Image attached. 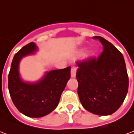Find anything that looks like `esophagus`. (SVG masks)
Here are the masks:
<instances>
[{"label": "esophagus", "instance_id": "34e87169", "mask_svg": "<svg viewBox=\"0 0 134 134\" xmlns=\"http://www.w3.org/2000/svg\"><path fill=\"white\" fill-rule=\"evenodd\" d=\"M76 70L77 68L76 67H72L71 70V77L74 78L76 77Z\"/></svg>", "mask_w": 134, "mask_h": 134}]
</instances>
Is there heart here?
I'll use <instances>...</instances> for the list:
<instances>
[{
    "instance_id": "1",
    "label": "heart",
    "mask_w": 134,
    "mask_h": 134,
    "mask_svg": "<svg viewBox=\"0 0 134 134\" xmlns=\"http://www.w3.org/2000/svg\"><path fill=\"white\" fill-rule=\"evenodd\" d=\"M93 55V52H90L89 55Z\"/></svg>"
}]
</instances>
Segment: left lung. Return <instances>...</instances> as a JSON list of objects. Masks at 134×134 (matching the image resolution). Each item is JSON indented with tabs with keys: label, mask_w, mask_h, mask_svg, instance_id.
I'll use <instances>...</instances> for the list:
<instances>
[{
	"label": "left lung",
	"mask_w": 134,
	"mask_h": 134,
	"mask_svg": "<svg viewBox=\"0 0 134 134\" xmlns=\"http://www.w3.org/2000/svg\"><path fill=\"white\" fill-rule=\"evenodd\" d=\"M103 46L98 58L77 62L78 95L82 106L92 114L107 116L116 111L129 89L124 58L114 45L100 36H94Z\"/></svg>",
	"instance_id": "8db88e82"
}]
</instances>
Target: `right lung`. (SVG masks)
I'll return each instance as SVG.
<instances>
[{"label":"right lung","instance_id":"add662e5","mask_svg":"<svg viewBox=\"0 0 134 134\" xmlns=\"http://www.w3.org/2000/svg\"><path fill=\"white\" fill-rule=\"evenodd\" d=\"M38 47L34 42L15 53L8 74V90L13 102L20 113L31 118H39L52 112L58 105L60 96L71 78V67L46 71L36 82L20 77L19 64L22 58L34 54Z\"/></svg>","mask_w":134,"mask_h":134}]
</instances>
